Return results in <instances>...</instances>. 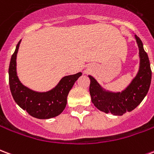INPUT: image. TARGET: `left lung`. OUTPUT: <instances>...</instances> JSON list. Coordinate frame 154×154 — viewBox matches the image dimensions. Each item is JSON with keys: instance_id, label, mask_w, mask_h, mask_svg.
Returning <instances> with one entry per match:
<instances>
[{"instance_id": "1", "label": "left lung", "mask_w": 154, "mask_h": 154, "mask_svg": "<svg viewBox=\"0 0 154 154\" xmlns=\"http://www.w3.org/2000/svg\"><path fill=\"white\" fill-rule=\"evenodd\" d=\"M135 38L139 49L140 66L137 76L125 90L117 93L106 91L93 77L89 76L91 101L98 110L105 113L122 116L126 111H131L142 102L149 91L152 78L150 63L141 39L137 35Z\"/></svg>"}]
</instances>
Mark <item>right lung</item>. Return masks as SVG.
<instances>
[{
	"mask_svg": "<svg viewBox=\"0 0 154 154\" xmlns=\"http://www.w3.org/2000/svg\"><path fill=\"white\" fill-rule=\"evenodd\" d=\"M21 40L12 54L9 67V84L12 97L19 106L37 119H49L60 115L66 107L67 97L82 72L63 77L53 90L36 92L25 87L16 73V56Z\"/></svg>",
	"mask_w": 154,
	"mask_h": 154,
	"instance_id": "1",
	"label": "right lung"
}]
</instances>
